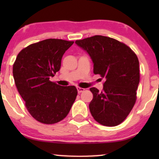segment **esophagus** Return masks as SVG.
Instances as JSON below:
<instances>
[{"mask_svg": "<svg viewBox=\"0 0 159 159\" xmlns=\"http://www.w3.org/2000/svg\"><path fill=\"white\" fill-rule=\"evenodd\" d=\"M77 92L79 93H82V92H84V88H80V87H78V88H77Z\"/></svg>", "mask_w": 159, "mask_h": 159, "instance_id": "34e87169", "label": "esophagus"}]
</instances>
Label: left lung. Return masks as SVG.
Instances as JSON below:
<instances>
[{
	"label": "left lung",
	"instance_id": "8db88e82",
	"mask_svg": "<svg viewBox=\"0 0 159 159\" xmlns=\"http://www.w3.org/2000/svg\"><path fill=\"white\" fill-rule=\"evenodd\" d=\"M75 43L90 56L95 75L106 78L101 92L95 88L90 89L93 95L89 104L91 114L102 125H119L137 99L140 82L138 56L125 43L106 36L95 35Z\"/></svg>",
	"mask_w": 159,
	"mask_h": 159
}]
</instances>
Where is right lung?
<instances>
[{
  "label": "right lung",
  "mask_w": 159,
  "mask_h": 159,
  "mask_svg": "<svg viewBox=\"0 0 159 159\" xmlns=\"http://www.w3.org/2000/svg\"><path fill=\"white\" fill-rule=\"evenodd\" d=\"M74 43L47 39L19 52L13 66V76L19 94L31 116L39 122L52 125L69 114L77 95L75 86H60L50 81L59 71L61 58Z\"/></svg>",
  "instance_id": "right-lung-1"
}]
</instances>
